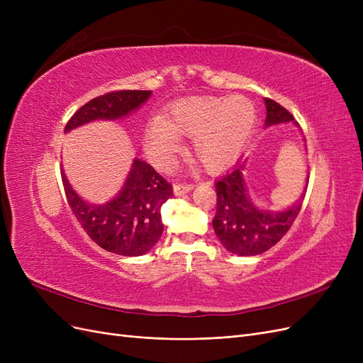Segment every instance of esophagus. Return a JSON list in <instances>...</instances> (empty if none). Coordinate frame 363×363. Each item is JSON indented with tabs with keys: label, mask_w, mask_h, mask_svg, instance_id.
<instances>
[{
	"label": "esophagus",
	"mask_w": 363,
	"mask_h": 363,
	"mask_svg": "<svg viewBox=\"0 0 363 363\" xmlns=\"http://www.w3.org/2000/svg\"><path fill=\"white\" fill-rule=\"evenodd\" d=\"M191 189H194V184L192 183H175L174 184V194L175 195L188 194Z\"/></svg>",
	"instance_id": "34e87169"
}]
</instances>
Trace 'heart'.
Instances as JSON below:
<instances>
[{
    "mask_svg": "<svg viewBox=\"0 0 363 363\" xmlns=\"http://www.w3.org/2000/svg\"><path fill=\"white\" fill-rule=\"evenodd\" d=\"M255 124L256 106L244 95L188 98L151 121L145 145L164 167L180 147L179 136H192V157L207 171H221L236 159Z\"/></svg>",
    "mask_w": 363,
    "mask_h": 363,
    "instance_id": "heart-1",
    "label": "heart"
}]
</instances>
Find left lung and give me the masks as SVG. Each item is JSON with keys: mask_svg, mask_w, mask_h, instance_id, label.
I'll return each mask as SVG.
<instances>
[{"mask_svg": "<svg viewBox=\"0 0 363 363\" xmlns=\"http://www.w3.org/2000/svg\"><path fill=\"white\" fill-rule=\"evenodd\" d=\"M265 124H280L294 121V116L277 101L265 98ZM242 164L223 175L215 184L216 188V215L213 230L224 248L238 256L262 255L288 233L295 218L301 211V200L284 212L260 211L251 203L242 179Z\"/></svg>", "mask_w": 363, "mask_h": 363, "instance_id": "left-lung-1", "label": "left lung"}]
</instances>
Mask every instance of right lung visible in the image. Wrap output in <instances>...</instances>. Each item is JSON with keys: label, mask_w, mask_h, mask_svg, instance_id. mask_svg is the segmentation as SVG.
Returning <instances> with one entry per match:
<instances>
[{"label": "right lung", "mask_w": 363, "mask_h": 363, "mask_svg": "<svg viewBox=\"0 0 363 363\" xmlns=\"http://www.w3.org/2000/svg\"><path fill=\"white\" fill-rule=\"evenodd\" d=\"M151 91H113L82 106L67 123L65 131L95 119H118L145 103ZM67 201L96 245L119 256H142L156 245L163 224L160 208L172 196V186L148 164L135 159L123 191L103 206L83 201L62 171Z\"/></svg>", "instance_id": "obj_1"}]
</instances>
